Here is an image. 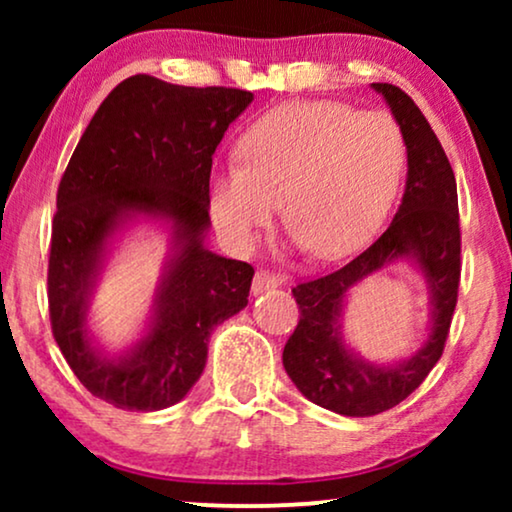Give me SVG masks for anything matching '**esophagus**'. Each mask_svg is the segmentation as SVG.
<instances>
[{
	"label": "esophagus",
	"mask_w": 512,
	"mask_h": 512,
	"mask_svg": "<svg viewBox=\"0 0 512 512\" xmlns=\"http://www.w3.org/2000/svg\"><path fill=\"white\" fill-rule=\"evenodd\" d=\"M282 282H284V279L279 277V275H275V272L258 270L256 275H254V282H251V291L263 293V291H268V289H277V286L282 284Z\"/></svg>",
	"instance_id": "1"
}]
</instances>
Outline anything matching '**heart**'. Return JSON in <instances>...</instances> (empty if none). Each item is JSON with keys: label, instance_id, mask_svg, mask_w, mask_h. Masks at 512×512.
<instances>
[{"label": "heart", "instance_id": "heart-1", "mask_svg": "<svg viewBox=\"0 0 512 512\" xmlns=\"http://www.w3.org/2000/svg\"><path fill=\"white\" fill-rule=\"evenodd\" d=\"M240 160L209 184L214 223L251 249L282 198L293 233L317 258L345 256L368 240L394 200L405 142L387 111L342 102H286L242 132Z\"/></svg>", "mask_w": 512, "mask_h": 512}]
</instances>
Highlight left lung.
Returning <instances> with one entry per match:
<instances>
[{
	"label": "left lung",
	"mask_w": 512,
	"mask_h": 512,
	"mask_svg": "<svg viewBox=\"0 0 512 512\" xmlns=\"http://www.w3.org/2000/svg\"><path fill=\"white\" fill-rule=\"evenodd\" d=\"M401 125L408 181L389 228L340 270L293 286L298 326L284 345V368L300 394L347 417H370L405 401L443 356L461 275L457 181L450 160L422 111L391 83H373ZM396 257H415L432 293L434 326L425 347L396 367H375L341 340L346 291Z\"/></svg>",
	"instance_id": "obj_1"
}]
</instances>
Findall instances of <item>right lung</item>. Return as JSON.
I'll use <instances>...</instances> for the list:
<instances>
[{
  "label": "right lung",
  "mask_w": 512,
  "mask_h": 512,
  "mask_svg": "<svg viewBox=\"0 0 512 512\" xmlns=\"http://www.w3.org/2000/svg\"><path fill=\"white\" fill-rule=\"evenodd\" d=\"M254 95L188 88L135 74L95 111L58 186L48 256L53 338L90 394L121 410L179 403L207 363L214 326L247 305L254 268L205 249L212 156ZM135 213L173 223L175 254L150 333L109 360L89 342L85 312L103 249Z\"/></svg>",
  "instance_id": "add662e5"
}]
</instances>
